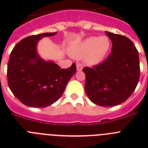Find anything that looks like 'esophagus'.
<instances>
[{
  "instance_id": "esophagus-1",
  "label": "esophagus",
  "mask_w": 148,
  "mask_h": 148,
  "mask_svg": "<svg viewBox=\"0 0 148 148\" xmlns=\"http://www.w3.org/2000/svg\"><path fill=\"white\" fill-rule=\"evenodd\" d=\"M82 69H83V67H82V64H76L77 71H82Z\"/></svg>"
}]
</instances>
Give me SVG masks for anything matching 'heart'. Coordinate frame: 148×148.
I'll list each match as a JSON object with an SVG mask.
<instances>
[{
  "instance_id": "b5f03b06",
  "label": "heart",
  "mask_w": 148,
  "mask_h": 148,
  "mask_svg": "<svg viewBox=\"0 0 148 148\" xmlns=\"http://www.w3.org/2000/svg\"><path fill=\"white\" fill-rule=\"evenodd\" d=\"M110 46V41L107 36L90 37L73 47L72 55L76 58H84L87 64L93 66L104 59Z\"/></svg>"
}]
</instances>
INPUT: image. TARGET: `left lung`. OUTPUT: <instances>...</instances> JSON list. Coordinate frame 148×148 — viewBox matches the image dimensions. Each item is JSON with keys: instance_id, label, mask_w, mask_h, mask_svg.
<instances>
[{"instance_id": "1", "label": "left lung", "mask_w": 148, "mask_h": 148, "mask_svg": "<svg viewBox=\"0 0 148 148\" xmlns=\"http://www.w3.org/2000/svg\"><path fill=\"white\" fill-rule=\"evenodd\" d=\"M113 43L111 53L103 63L84 67V90L92 103L113 107L124 103L135 90L140 75L138 53L128 38L105 32Z\"/></svg>"}]
</instances>
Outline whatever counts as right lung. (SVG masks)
<instances>
[{"mask_svg": "<svg viewBox=\"0 0 148 148\" xmlns=\"http://www.w3.org/2000/svg\"><path fill=\"white\" fill-rule=\"evenodd\" d=\"M57 32H45L23 38L13 48L7 66L9 87L15 97L31 108H46L61 98L75 64L61 69L53 61H46L38 53L40 39Z\"/></svg>", "mask_w": 148, "mask_h": 148, "instance_id": "right-lung-1", "label": "right lung"}]
</instances>
